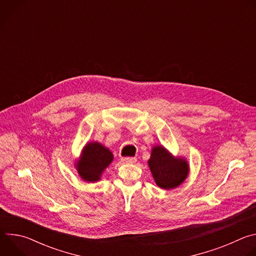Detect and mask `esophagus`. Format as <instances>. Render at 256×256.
Instances as JSON below:
<instances>
[{
    "instance_id": "esophagus-1",
    "label": "esophagus",
    "mask_w": 256,
    "mask_h": 256,
    "mask_svg": "<svg viewBox=\"0 0 256 256\" xmlns=\"http://www.w3.org/2000/svg\"><path fill=\"white\" fill-rule=\"evenodd\" d=\"M122 161L126 164H132V163H136V157H124L122 159Z\"/></svg>"
}]
</instances>
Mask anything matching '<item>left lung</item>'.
I'll list each match as a JSON object with an SVG mask.
<instances>
[{"mask_svg":"<svg viewBox=\"0 0 256 256\" xmlns=\"http://www.w3.org/2000/svg\"><path fill=\"white\" fill-rule=\"evenodd\" d=\"M149 166L159 188H175L184 181L188 174L186 160L173 158L163 147H154L149 160Z\"/></svg>","mask_w":256,"mask_h":256,"instance_id":"8db88e82","label":"left lung"}]
</instances>
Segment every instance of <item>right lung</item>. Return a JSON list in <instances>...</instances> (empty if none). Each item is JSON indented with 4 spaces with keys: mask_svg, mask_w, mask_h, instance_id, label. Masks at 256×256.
<instances>
[{
    "mask_svg": "<svg viewBox=\"0 0 256 256\" xmlns=\"http://www.w3.org/2000/svg\"><path fill=\"white\" fill-rule=\"evenodd\" d=\"M112 153L97 142L88 144L84 148L81 160L77 164L80 176L90 182L100 179L103 170L112 163Z\"/></svg>",
    "mask_w": 256,
    "mask_h": 256,
    "instance_id": "right-lung-1",
    "label": "right lung"
}]
</instances>
